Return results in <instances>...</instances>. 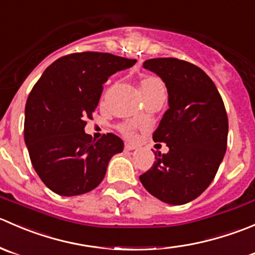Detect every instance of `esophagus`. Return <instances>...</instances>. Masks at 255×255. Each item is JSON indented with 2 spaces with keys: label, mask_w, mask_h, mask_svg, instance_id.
Listing matches in <instances>:
<instances>
[{
  "label": "esophagus",
  "mask_w": 255,
  "mask_h": 255,
  "mask_svg": "<svg viewBox=\"0 0 255 255\" xmlns=\"http://www.w3.org/2000/svg\"><path fill=\"white\" fill-rule=\"evenodd\" d=\"M124 148H125V151H132V150H136V146L131 145V143H125Z\"/></svg>",
  "instance_id": "1"
}]
</instances>
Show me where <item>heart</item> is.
Returning <instances> with one entry per match:
<instances>
[{"label": "heart", "mask_w": 255, "mask_h": 255, "mask_svg": "<svg viewBox=\"0 0 255 255\" xmlns=\"http://www.w3.org/2000/svg\"><path fill=\"white\" fill-rule=\"evenodd\" d=\"M157 89H165L162 85V83L157 79V78L148 77L145 78V79L141 80L140 83V93H151L155 92ZM119 131L128 138H133L135 137V128H133L132 125L124 124L120 125Z\"/></svg>", "instance_id": "obj_1"}]
</instances>
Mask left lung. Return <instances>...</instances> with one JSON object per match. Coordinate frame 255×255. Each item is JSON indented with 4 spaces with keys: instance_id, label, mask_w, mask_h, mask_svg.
<instances>
[{
    "instance_id": "obj_1",
    "label": "left lung",
    "mask_w": 255,
    "mask_h": 255,
    "mask_svg": "<svg viewBox=\"0 0 255 255\" xmlns=\"http://www.w3.org/2000/svg\"><path fill=\"white\" fill-rule=\"evenodd\" d=\"M142 67L157 74L167 88L168 109L152 138L170 150L155 153V163L140 181L162 202L185 205L211 185L223 160L228 136L226 108L212 79L195 64L153 58Z\"/></svg>"
}]
</instances>
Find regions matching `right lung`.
I'll list each match as a JSON object with an SVG mask.
<instances>
[{"mask_svg":"<svg viewBox=\"0 0 255 255\" xmlns=\"http://www.w3.org/2000/svg\"><path fill=\"white\" fill-rule=\"evenodd\" d=\"M135 63L110 53H73L53 62L33 87L24 109V142L37 175L54 193L94 190L110 158L123 151L114 133L93 140L85 119H92L108 78Z\"/></svg>","mask_w":255,"mask_h":255,"instance_id":"1","label":"right lung"}]
</instances>
